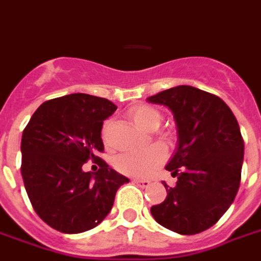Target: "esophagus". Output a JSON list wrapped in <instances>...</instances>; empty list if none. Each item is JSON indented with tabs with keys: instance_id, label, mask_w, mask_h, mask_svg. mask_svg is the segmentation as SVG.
<instances>
[{
	"instance_id": "esophagus-1",
	"label": "esophagus",
	"mask_w": 261,
	"mask_h": 261,
	"mask_svg": "<svg viewBox=\"0 0 261 261\" xmlns=\"http://www.w3.org/2000/svg\"><path fill=\"white\" fill-rule=\"evenodd\" d=\"M133 181H134V184H137V185L139 186V188H149L150 184H151V182H150L149 179L135 178V179H133Z\"/></svg>"
}]
</instances>
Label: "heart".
<instances>
[{"instance_id": "b5f03b06", "label": "heart", "mask_w": 261, "mask_h": 261, "mask_svg": "<svg viewBox=\"0 0 261 261\" xmlns=\"http://www.w3.org/2000/svg\"><path fill=\"white\" fill-rule=\"evenodd\" d=\"M131 119L143 130H151L158 127L161 122V114L150 106L139 105L130 110ZM103 139H106V128L103 130ZM165 160V149L160 145H152L143 150H133V151L122 152L116 156V170L126 175L133 177H149L154 174L156 169Z\"/></svg>"}]
</instances>
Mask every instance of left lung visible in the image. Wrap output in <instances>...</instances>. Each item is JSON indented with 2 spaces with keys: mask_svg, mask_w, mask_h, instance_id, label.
Masks as SVG:
<instances>
[{
  "mask_svg": "<svg viewBox=\"0 0 261 261\" xmlns=\"http://www.w3.org/2000/svg\"><path fill=\"white\" fill-rule=\"evenodd\" d=\"M147 100L174 114L178 147L166 170L174 186L162 182L167 196L151 206L158 224L179 234L209 229L233 202L241 181L244 139L225 101L196 87L177 86Z\"/></svg>",
  "mask_w": 261,
  "mask_h": 261,
  "instance_id": "obj_1",
  "label": "left lung"
}]
</instances>
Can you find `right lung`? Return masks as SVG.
Instances as JSON below:
<instances>
[{
	"label": "right lung",
	"mask_w": 261,
	"mask_h": 261,
	"mask_svg": "<svg viewBox=\"0 0 261 261\" xmlns=\"http://www.w3.org/2000/svg\"><path fill=\"white\" fill-rule=\"evenodd\" d=\"M116 111L105 97L71 94L44 101L21 139V174L40 219L63 233H82L110 213L116 190L128 182L97 156L105 151L103 120ZM92 160L96 173L84 172Z\"/></svg>",
	"instance_id": "1"
}]
</instances>
